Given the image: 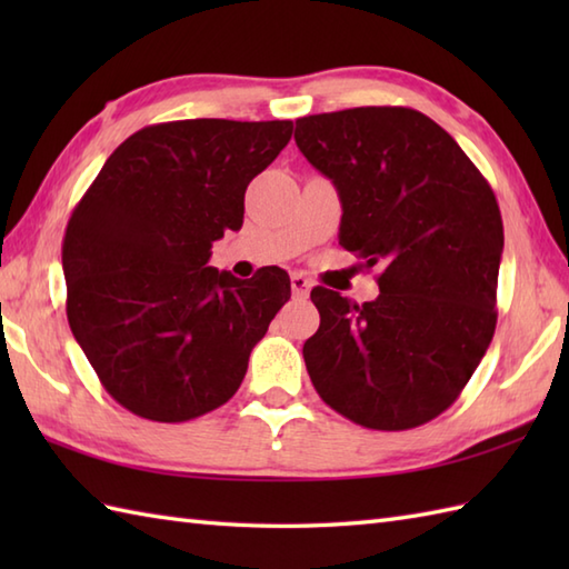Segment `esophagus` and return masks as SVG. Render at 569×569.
<instances>
[{"mask_svg": "<svg viewBox=\"0 0 569 569\" xmlns=\"http://www.w3.org/2000/svg\"><path fill=\"white\" fill-rule=\"evenodd\" d=\"M291 288H293V296L296 298H308V293H310V288H312V281L308 276H303V273H291Z\"/></svg>", "mask_w": 569, "mask_h": 569, "instance_id": "1", "label": "esophagus"}]
</instances>
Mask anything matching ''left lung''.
<instances>
[{
  "instance_id": "1",
  "label": "left lung",
  "mask_w": 569,
  "mask_h": 569,
  "mask_svg": "<svg viewBox=\"0 0 569 569\" xmlns=\"http://www.w3.org/2000/svg\"><path fill=\"white\" fill-rule=\"evenodd\" d=\"M296 143L342 202L340 244L379 298L310 291L320 328L303 345L316 391L371 430H410L462 393L497 330L503 222L487 178L410 107L296 119Z\"/></svg>"
}]
</instances>
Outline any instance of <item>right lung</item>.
Masks as SVG:
<instances>
[{"mask_svg": "<svg viewBox=\"0 0 569 569\" xmlns=\"http://www.w3.org/2000/svg\"><path fill=\"white\" fill-rule=\"evenodd\" d=\"M291 119H180L119 143L63 237L70 330L131 413L183 422L227 403L291 298L278 266L217 271L212 241L244 222L247 186L291 141Z\"/></svg>", "mask_w": 569, "mask_h": 569, "instance_id": "1", "label": "right lung"}]
</instances>
